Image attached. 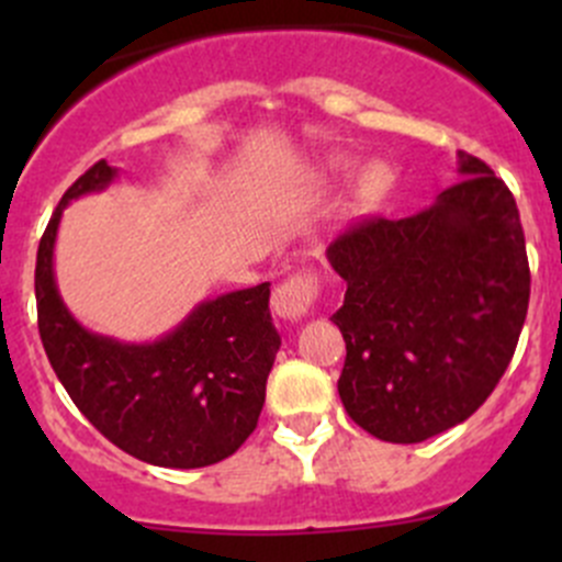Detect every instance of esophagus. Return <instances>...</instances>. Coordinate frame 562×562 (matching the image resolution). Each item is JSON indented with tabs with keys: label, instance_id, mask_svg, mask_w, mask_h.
Instances as JSON below:
<instances>
[{
	"label": "esophagus",
	"instance_id": "esophagus-1",
	"mask_svg": "<svg viewBox=\"0 0 562 562\" xmlns=\"http://www.w3.org/2000/svg\"><path fill=\"white\" fill-rule=\"evenodd\" d=\"M317 293H321V282H317L315 271H293L288 280H282L274 288V296H271V307L285 321H302L304 315L313 310Z\"/></svg>",
	"mask_w": 562,
	"mask_h": 562
}]
</instances>
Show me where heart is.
I'll return each instance as SVG.
<instances>
[{
    "label": "heart",
    "instance_id": "heart-1",
    "mask_svg": "<svg viewBox=\"0 0 562 562\" xmlns=\"http://www.w3.org/2000/svg\"><path fill=\"white\" fill-rule=\"evenodd\" d=\"M389 184V168L383 162H370L359 176V190L364 198H378Z\"/></svg>",
    "mask_w": 562,
    "mask_h": 562
}]
</instances>
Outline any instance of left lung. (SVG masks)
I'll use <instances>...</instances> for the list:
<instances>
[{
  "mask_svg": "<svg viewBox=\"0 0 562 562\" xmlns=\"http://www.w3.org/2000/svg\"><path fill=\"white\" fill-rule=\"evenodd\" d=\"M457 184L402 220L367 217L326 249L345 280L337 389L386 443H422L473 416L517 350L530 302L519 209L506 181L459 151Z\"/></svg>",
  "mask_w": 562,
  "mask_h": 562,
  "instance_id": "1",
  "label": "left lung"
}]
</instances>
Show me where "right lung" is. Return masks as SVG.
Segmentation results:
<instances>
[{
	"instance_id": "obj_1",
	"label": "right lung",
	"mask_w": 562,
	"mask_h": 562,
	"mask_svg": "<svg viewBox=\"0 0 562 562\" xmlns=\"http://www.w3.org/2000/svg\"><path fill=\"white\" fill-rule=\"evenodd\" d=\"M113 176L116 168L94 162L50 214L35 266L40 339L70 400L113 446L160 468H206L258 427L280 350L269 282L198 304L157 342L87 331L56 291L54 241L67 203L105 190Z\"/></svg>"
}]
</instances>
